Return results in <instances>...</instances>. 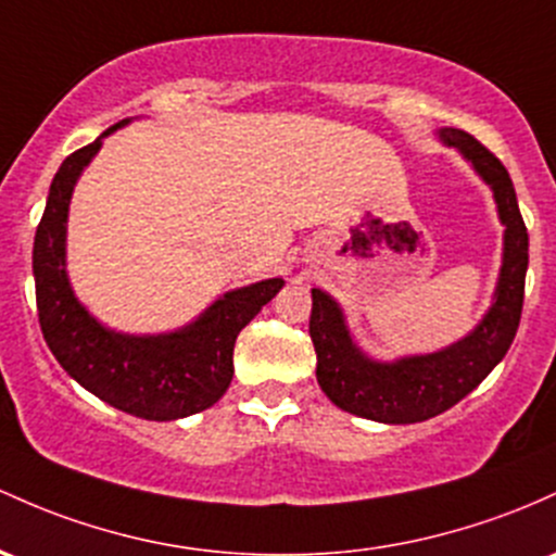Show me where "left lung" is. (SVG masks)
Returning a JSON list of instances; mask_svg holds the SVG:
<instances>
[{"label":"left lung","instance_id":"8db88e82","mask_svg":"<svg viewBox=\"0 0 556 556\" xmlns=\"http://www.w3.org/2000/svg\"><path fill=\"white\" fill-rule=\"evenodd\" d=\"M438 142L454 148L491 187L498 222L504 227V250L493 301L483 319L435 353L380 362L364 353L345 325L340 303L325 290H311L308 332L316 351V380L334 406L382 425H414L438 417L459 404L509 351L520 327L522 292L528 271V229L520 216L509 174L493 152L472 134L438 129Z\"/></svg>","mask_w":556,"mask_h":556}]
</instances>
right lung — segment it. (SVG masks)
<instances>
[{
    "label": "right lung",
    "instance_id": "add662e5",
    "mask_svg": "<svg viewBox=\"0 0 556 556\" xmlns=\"http://www.w3.org/2000/svg\"><path fill=\"white\" fill-rule=\"evenodd\" d=\"M126 124L129 118L110 126L65 157L54 174L34 237L36 308L47 345L78 386L134 417L170 422L203 412L227 393L237 334L282 290L285 279H261L224 292L198 319L170 332L129 334L102 325L71 288L68 211L78 176L94 161L102 139Z\"/></svg>",
    "mask_w": 556,
    "mask_h": 556
}]
</instances>
